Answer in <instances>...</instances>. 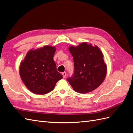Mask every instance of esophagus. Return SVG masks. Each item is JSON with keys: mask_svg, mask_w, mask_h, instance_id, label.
Wrapping results in <instances>:
<instances>
[{"mask_svg": "<svg viewBox=\"0 0 133 133\" xmlns=\"http://www.w3.org/2000/svg\"><path fill=\"white\" fill-rule=\"evenodd\" d=\"M62 75L63 76V78H65L66 76V72H62Z\"/></svg>", "mask_w": 133, "mask_h": 133, "instance_id": "esophagus-1", "label": "esophagus"}]
</instances>
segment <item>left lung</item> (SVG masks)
<instances>
[{
  "instance_id": "left-lung-1",
  "label": "left lung",
  "mask_w": 133,
  "mask_h": 133,
  "mask_svg": "<svg viewBox=\"0 0 133 133\" xmlns=\"http://www.w3.org/2000/svg\"><path fill=\"white\" fill-rule=\"evenodd\" d=\"M74 62V72L67 81L75 91L87 94L96 89L104 81L107 67L97 46L83 42L69 48Z\"/></svg>"
}]
</instances>
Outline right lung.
<instances>
[{
    "instance_id": "add662e5",
    "label": "right lung",
    "mask_w": 133,
    "mask_h": 133,
    "mask_svg": "<svg viewBox=\"0 0 133 133\" xmlns=\"http://www.w3.org/2000/svg\"><path fill=\"white\" fill-rule=\"evenodd\" d=\"M55 47L45 46L27 52L20 63V75L27 88L33 93L44 95L54 89L63 75L57 71L53 59Z\"/></svg>"
}]
</instances>
